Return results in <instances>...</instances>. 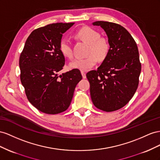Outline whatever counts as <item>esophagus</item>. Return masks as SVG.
Returning <instances> with one entry per match:
<instances>
[{
    "label": "esophagus",
    "mask_w": 160,
    "mask_h": 160,
    "mask_svg": "<svg viewBox=\"0 0 160 160\" xmlns=\"http://www.w3.org/2000/svg\"><path fill=\"white\" fill-rule=\"evenodd\" d=\"M81 74H82V78H86V72L84 71H81Z\"/></svg>",
    "instance_id": "1"
}]
</instances>
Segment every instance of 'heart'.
Wrapping results in <instances>:
<instances>
[{
    "label": "heart",
    "instance_id": "heart-1",
    "mask_svg": "<svg viewBox=\"0 0 160 160\" xmlns=\"http://www.w3.org/2000/svg\"><path fill=\"white\" fill-rule=\"evenodd\" d=\"M76 36L83 42L88 43V56L84 58H76L70 63L71 68L80 70H88L97 64L98 60H103L110 51V43L104 38L100 37L98 31L90 27H84L76 33ZM60 49L63 56L72 58L73 51L69 38H63L60 43Z\"/></svg>",
    "mask_w": 160,
    "mask_h": 160
}]
</instances>
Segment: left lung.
Listing matches in <instances>:
<instances>
[{"mask_svg": "<svg viewBox=\"0 0 160 160\" xmlns=\"http://www.w3.org/2000/svg\"><path fill=\"white\" fill-rule=\"evenodd\" d=\"M92 24L105 31L110 51L97 70L86 74L91 99L98 109L115 111L129 102L138 87L141 70L138 48L122 26L102 21Z\"/></svg>", "mask_w": 160, "mask_h": 160, "instance_id": "left-lung-1", "label": "left lung"}]
</instances>
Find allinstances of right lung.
I'll return each instance as SVG.
<instances>
[{"label": "right lung", "instance_id": "1", "mask_svg": "<svg viewBox=\"0 0 160 160\" xmlns=\"http://www.w3.org/2000/svg\"><path fill=\"white\" fill-rule=\"evenodd\" d=\"M74 24L57 22L32 31L20 56V78L27 99L42 112L55 115L67 110L82 78L78 69L58 74L65 63L60 41Z\"/></svg>", "mask_w": 160, "mask_h": 160}]
</instances>
